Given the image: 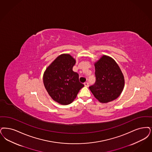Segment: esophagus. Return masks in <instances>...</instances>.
I'll use <instances>...</instances> for the list:
<instances>
[{
    "label": "esophagus",
    "mask_w": 152,
    "mask_h": 152,
    "mask_svg": "<svg viewBox=\"0 0 152 152\" xmlns=\"http://www.w3.org/2000/svg\"><path fill=\"white\" fill-rule=\"evenodd\" d=\"M84 85H85V86H86V87H88L89 86V83L88 82H86V83H84Z\"/></svg>",
    "instance_id": "1"
}]
</instances>
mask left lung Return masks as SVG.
<instances>
[{
  "label": "left lung",
  "instance_id": "8db88e82",
  "mask_svg": "<svg viewBox=\"0 0 152 152\" xmlns=\"http://www.w3.org/2000/svg\"><path fill=\"white\" fill-rule=\"evenodd\" d=\"M96 83L89 89L101 103H107L118 97L124 86L121 68L112 58L103 55L94 63Z\"/></svg>",
  "mask_w": 152,
  "mask_h": 152
}]
</instances>
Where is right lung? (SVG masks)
<instances>
[{
	"mask_svg": "<svg viewBox=\"0 0 152 152\" xmlns=\"http://www.w3.org/2000/svg\"><path fill=\"white\" fill-rule=\"evenodd\" d=\"M76 60L68 54L58 56L43 73L44 86L51 98L66 105L72 103L84 85L79 81V74L72 70Z\"/></svg>",
	"mask_w": 152,
	"mask_h": 152,
	"instance_id": "1",
	"label": "right lung"
}]
</instances>
